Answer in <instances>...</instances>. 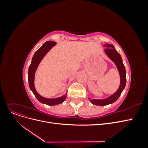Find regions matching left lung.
<instances>
[{"label":"left lung","instance_id":"obj_1","mask_svg":"<svg viewBox=\"0 0 148 148\" xmlns=\"http://www.w3.org/2000/svg\"><path fill=\"white\" fill-rule=\"evenodd\" d=\"M104 46L107 47L104 50L106 55L115 64L116 66H117L120 75V83L117 91L115 93H114L113 95L110 96L109 97L106 98V99H91L90 97H88V99L91 101L92 104L100 106H104L112 104V103L117 101L124 89L125 85H126L127 81L126 70H125V67L123 65L122 57H121L120 54L116 51L114 46L113 45H112V44H104Z\"/></svg>","mask_w":148,"mask_h":148}]
</instances>
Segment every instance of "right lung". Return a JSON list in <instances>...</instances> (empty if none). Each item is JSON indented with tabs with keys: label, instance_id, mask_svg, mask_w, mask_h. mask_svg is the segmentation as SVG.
<instances>
[{
	"label": "right lung",
	"instance_id": "add662e5",
	"mask_svg": "<svg viewBox=\"0 0 148 148\" xmlns=\"http://www.w3.org/2000/svg\"><path fill=\"white\" fill-rule=\"evenodd\" d=\"M56 42L51 41H47L44 43L43 45L34 53V55L32 58V60H31V63L29 66L28 69V82L30 89L32 91L35 97L37 98V99L39 102H41L42 104H46L48 106H56L64 102V101L66 99L67 94L66 92L64 95L61 97L50 99V98H46L40 95L37 92V91L36 90V88L34 86L35 73L40 62H41L44 57L47 54V53L51 50L52 47L56 46Z\"/></svg>",
	"mask_w": 148,
	"mask_h": 148
}]
</instances>
